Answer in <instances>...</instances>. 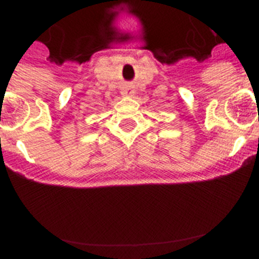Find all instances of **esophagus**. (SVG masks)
Masks as SVG:
<instances>
[{"mask_svg":"<svg viewBox=\"0 0 259 259\" xmlns=\"http://www.w3.org/2000/svg\"><path fill=\"white\" fill-rule=\"evenodd\" d=\"M122 95L124 96V97H132V96L135 95L134 88H132L131 85H125V87H123V89H122Z\"/></svg>","mask_w":259,"mask_h":259,"instance_id":"esophagus-1","label":"esophagus"}]
</instances>
